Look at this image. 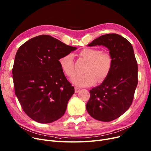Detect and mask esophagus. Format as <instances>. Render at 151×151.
Here are the masks:
<instances>
[{
	"mask_svg": "<svg viewBox=\"0 0 151 151\" xmlns=\"http://www.w3.org/2000/svg\"><path fill=\"white\" fill-rule=\"evenodd\" d=\"M80 91V88H77V87H75V93H78Z\"/></svg>",
	"mask_w": 151,
	"mask_h": 151,
	"instance_id": "esophagus-1",
	"label": "esophagus"
}]
</instances>
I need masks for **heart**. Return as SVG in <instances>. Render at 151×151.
<instances>
[{
	"instance_id": "heart-1",
	"label": "heart",
	"mask_w": 151,
	"mask_h": 151,
	"mask_svg": "<svg viewBox=\"0 0 151 151\" xmlns=\"http://www.w3.org/2000/svg\"><path fill=\"white\" fill-rule=\"evenodd\" d=\"M80 55L89 61L84 74H76L71 78V82L76 86H90L97 83H102L109 75L112 66V58L107 52L96 48H85L79 53ZM60 67L65 74L71 77L75 73L73 56L69 53L59 60Z\"/></svg>"
}]
</instances>
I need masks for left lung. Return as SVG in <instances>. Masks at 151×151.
Listing matches in <instances>:
<instances>
[{"label":"left lung","mask_w":151,"mask_h":151,"mask_svg":"<svg viewBox=\"0 0 151 151\" xmlns=\"http://www.w3.org/2000/svg\"><path fill=\"white\" fill-rule=\"evenodd\" d=\"M104 45L109 50L112 66L106 79L89 91L88 114L96 120L110 122L123 115L132 104L137 85V63L133 48L117 34L96 38L88 46Z\"/></svg>","instance_id":"8db88e82"}]
</instances>
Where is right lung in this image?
I'll list each match as a JSON object with an SVG mask.
<instances>
[{
	"label": "right lung",
	"instance_id": "right-lung-1",
	"mask_svg": "<svg viewBox=\"0 0 151 151\" xmlns=\"http://www.w3.org/2000/svg\"><path fill=\"white\" fill-rule=\"evenodd\" d=\"M76 49L50 36L41 35L18 49L12 69L15 93L31 119L49 123L64 115L75 89L59 60Z\"/></svg>",
	"mask_w": 151,
	"mask_h": 151
}]
</instances>
